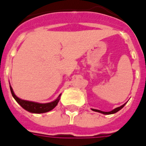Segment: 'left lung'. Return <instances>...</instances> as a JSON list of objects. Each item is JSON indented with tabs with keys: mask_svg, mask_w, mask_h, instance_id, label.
I'll return each mask as SVG.
<instances>
[{
	"mask_svg": "<svg viewBox=\"0 0 146 146\" xmlns=\"http://www.w3.org/2000/svg\"><path fill=\"white\" fill-rule=\"evenodd\" d=\"M125 104L122 105V106H120V107H116V108H115L114 110H111V111L110 112H104V111H101V110H96V109H92V110L93 111H95V112H98V113H101L103 114H113V113H116V112H118L119 110H120L123 108V107L125 106Z\"/></svg>",
	"mask_w": 146,
	"mask_h": 146,
	"instance_id": "left-lung-1",
	"label": "left lung"
}]
</instances>
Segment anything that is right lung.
<instances>
[{
	"label": "right lung",
	"instance_id": "right-lung-1",
	"mask_svg": "<svg viewBox=\"0 0 146 146\" xmlns=\"http://www.w3.org/2000/svg\"><path fill=\"white\" fill-rule=\"evenodd\" d=\"M11 88V94L13 98L15 99L16 101L21 106V107L25 109L27 111L30 112V113H46L54 109L56 106H57L58 103L60 99V96H58V98L55 100L50 103H46V104H39V103L33 102V101H28V100H24L22 99H20L15 95V94L13 92V88H11V86H10Z\"/></svg>",
	"mask_w": 146,
	"mask_h": 146
}]
</instances>
